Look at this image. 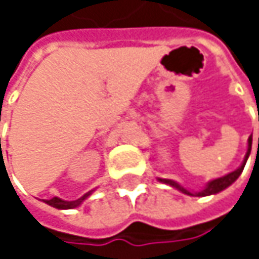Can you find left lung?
<instances>
[{
  "mask_svg": "<svg viewBox=\"0 0 259 259\" xmlns=\"http://www.w3.org/2000/svg\"><path fill=\"white\" fill-rule=\"evenodd\" d=\"M250 148H252V135L249 136V139H247V153H246V157H244V162L241 163V166L238 168V169H235L233 172H230V174H227V176H224V177H221V179H216V180H211L201 192H196V193H190L189 190H186L184 187H181L179 183H176V181L172 180H165V179H159V180L162 181V183H166V184H169V186H172V187H176V189H179L180 192L183 193H186V195H192V196H207V195H214V193H219L221 190H224V189H227L228 186H231L234 181L237 180L238 177H240V174L243 172V168H244V165H246V160H247V157H249V154H250ZM258 150H259V138H258Z\"/></svg>",
  "mask_w": 259,
  "mask_h": 259,
  "instance_id": "8db88e82",
  "label": "left lung"
}]
</instances>
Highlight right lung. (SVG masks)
I'll return each mask as SVG.
<instances>
[{
    "mask_svg": "<svg viewBox=\"0 0 259 259\" xmlns=\"http://www.w3.org/2000/svg\"><path fill=\"white\" fill-rule=\"evenodd\" d=\"M90 195H91V192L85 193L83 196H80L76 201H63V199H60V198L55 196V198H52V199H46L45 202L49 204V205H52V207H55V208H75V207L80 205V204L83 202V199H87Z\"/></svg>",
    "mask_w": 259,
    "mask_h": 259,
    "instance_id": "obj_1",
    "label": "right lung"
}]
</instances>
